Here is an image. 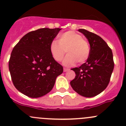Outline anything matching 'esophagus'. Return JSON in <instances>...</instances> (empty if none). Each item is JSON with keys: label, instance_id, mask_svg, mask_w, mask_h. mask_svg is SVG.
Returning a JSON list of instances; mask_svg holds the SVG:
<instances>
[{"label": "esophagus", "instance_id": "1", "mask_svg": "<svg viewBox=\"0 0 126 126\" xmlns=\"http://www.w3.org/2000/svg\"><path fill=\"white\" fill-rule=\"evenodd\" d=\"M69 70V69L68 68H63V72H67V71Z\"/></svg>", "mask_w": 126, "mask_h": 126}]
</instances>
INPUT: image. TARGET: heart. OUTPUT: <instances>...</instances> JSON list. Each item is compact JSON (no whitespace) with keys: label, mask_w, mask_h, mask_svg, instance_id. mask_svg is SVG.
<instances>
[{"label":"heart","mask_w":126,"mask_h":126,"mask_svg":"<svg viewBox=\"0 0 126 126\" xmlns=\"http://www.w3.org/2000/svg\"><path fill=\"white\" fill-rule=\"evenodd\" d=\"M50 51L53 58L57 62L63 60L66 51L67 55L63 63L69 67L76 62L78 63H85L90 56V49L89 42L82 35L73 31H68L59 35L58 42H51Z\"/></svg>","instance_id":"b5f03b06"}]
</instances>
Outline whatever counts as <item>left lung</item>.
<instances>
[{
	"mask_svg": "<svg viewBox=\"0 0 126 126\" xmlns=\"http://www.w3.org/2000/svg\"><path fill=\"white\" fill-rule=\"evenodd\" d=\"M89 41L90 56L79 67L72 68L75 79L70 82L74 90L84 97H93L106 89L114 68L111 48L97 34L84 29H79Z\"/></svg>",
	"mask_w": 126,
	"mask_h": 126,
	"instance_id": "obj_1",
	"label": "left lung"
}]
</instances>
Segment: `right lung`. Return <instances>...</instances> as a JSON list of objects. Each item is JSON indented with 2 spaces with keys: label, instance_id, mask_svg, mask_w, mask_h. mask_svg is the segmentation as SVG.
<instances>
[{
  "label": "right lung",
  "instance_id": "right-lung-1",
  "mask_svg": "<svg viewBox=\"0 0 126 126\" xmlns=\"http://www.w3.org/2000/svg\"><path fill=\"white\" fill-rule=\"evenodd\" d=\"M61 29L40 28L23 36L15 45L9 60L14 85L22 93L39 98L49 93L63 66L53 58L50 44Z\"/></svg>",
  "mask_w": 126,
  "mask_h": 126
}]
</instances>
